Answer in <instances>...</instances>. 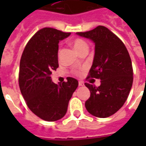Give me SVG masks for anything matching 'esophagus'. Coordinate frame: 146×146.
Instances as JSON below:
<instances>
[{
    "label": "esophagus",
    "instance_id": "esophagus-1",
    "mask_svg": "<svg viewBox=\"0 0 146 146\" xmlns=\"http://www.w3.org/2000/svg\"><path fill=\"white\" fill-rule=\"evenodd\" d=\"M79 85H80V86H84V82L83 81H79Z\"/></svg>",
    "mask_w": 146,
    "mask_h": 146
}]
</instances>
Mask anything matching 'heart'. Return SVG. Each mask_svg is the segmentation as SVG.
<instances>
[{
    "label": "heart",
    "instance_id": "1",
    "mask_svg": "<svg viewBox=\"0 0 146 146\" xmlns=\"http://www.w3.org/2000/svg\"><path fill=\"white\" fill-rule=\"evenodd\" d=\"M71 45L73 46L74 49H75L78 53H80L82 50H84V49H86V48L88 49L87 43L85 42L84 40L80 39V38L74 39V40L71 41ZM76 73H78V72H76Z\"/></svg>",
    "mask_w": 146,
    "mask_h": 146
}]
</instances>
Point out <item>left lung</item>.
Segmentation results:
<instances>
[{
  "label": "left lung",
  "mask_w": 146,
  "mask_h": 146,
  "mask_svg": "<svg viewBox=\"0 0 146 146\" xmlns=\"http://www.w3.org/2000/svg\"><path fill=\"white\" fill-rule=\"evenodd\" d=\"M76 34L95 44L94 58L88 78L101 80L99 87L85 83L91 93L85 107L93 116L109 117L123 106L132 88L131 58L124 44L106 27L98 26L93 30Z\"/></svg>",
  "instance_id": "left-lung-1"
}]
</instances>
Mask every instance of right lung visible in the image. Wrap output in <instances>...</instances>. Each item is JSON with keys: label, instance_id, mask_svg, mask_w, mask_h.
Here are the masks:
<instances>
[{"label": "right lung", "instance_id": "obj_1", "mask_svg": "<svg viewBox=\"0 0 146 146\" xmlns=\"http://www.w3.org/2000/svg\"><path fill=\"white\" fill-rule=\"evenodd\" d=\"M70 35L51 27L37 31L27 44L20 60L19 84L28 108L45 121L64 117L69 101L78 87V80L53 83V70L58 67V43Z\"/></svg>", "mask_w": 146, "mask_h": 146}]
</instances>
